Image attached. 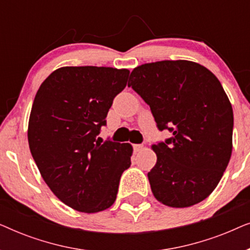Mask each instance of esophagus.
I'll return each instance as SVG.
<instances>
[{
  "instance_id": "obj_1",
  "label": "esophagus",
  "mask_w": 250,
  "mask_h": 250,
  "mask_svg": "<svg viewBox=\"0 0 250 250\" xmlns=\"http://www.w3.org/2000/svg\"><path fill=\"white\" fill-rule=\"evenodd\" d=\"M133 149H134V152H140L143 149L142 145H133Z\"/></svg>"
}]
</instances>
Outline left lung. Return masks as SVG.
Segmentation results:
<instances>
[{
  "label": "left lung",
  "instance_id": "left-lung-1",
  "mask_svg": "<svg viewBox=\"0 0 250 250\" xmlns=\"http://www.w3.org/2000/svg\"><path fill=\"white\" fill-rule=\"evenodd\" d=\"M128 86L150 105L160 131L172 138L153 145L148 173L153 196L174 208L196 205L217 187L232 153L233 110L217 77L188 60L134 68Z\"/></svg>",
  "mask_w": 250,
  "mask_h": 250
}]
</instances>
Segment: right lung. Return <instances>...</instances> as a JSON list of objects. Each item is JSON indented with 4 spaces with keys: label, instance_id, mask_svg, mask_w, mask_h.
Segmentation results:
<instances>
[{
    "label": "right lung",
    "instance_id": "add662e5",
    "mask_svg": "<svg viewBox=\"0 0 250 250\" xmlns=\"http://www.w3.org/2000/svg\"><path fill=\"white\" fill-rule=\"evenodd\" d=\"M128 75V69L111 67H61L34 99L30 152L47 187L75 210L91 214L110 207L131 166L129 143L97 140Z\"/></svg>",
    "mask_w": 250,
    "mask_h": 250
}]
</instances>
